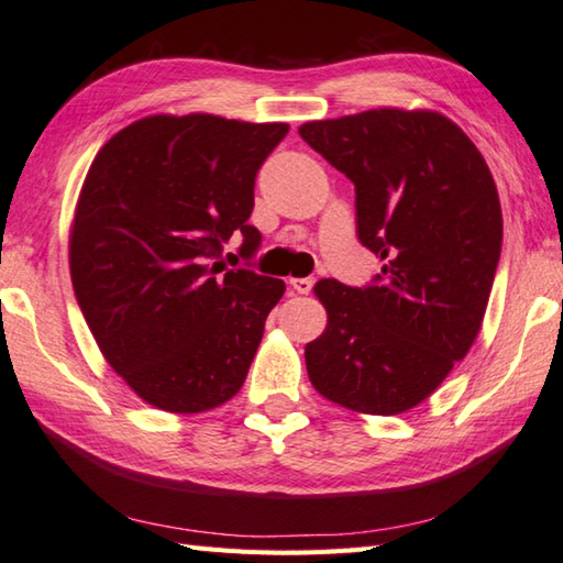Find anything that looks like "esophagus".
<instances>
[{
	"mask_svg": "<svg viewBox=\"0 0 563 563\" xmlns=\"http://www.w3.org/2000/svg\"><path fill=\"white\" fill-rule=\"evenodd\" d=\"M289 284H291V289L296 294H309L313 289L316 279L313 277H301V279H289Z\"/></svg>",
	"mask_w": 563,
	"mask_h": 563,
	"instance_id": "obj_1",
	"label": "esophagus"
}]
</instances>
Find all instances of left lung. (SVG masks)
<instances>
[{
	"instance_id": "1",
	"label": "left lung",
	"mask_w": 563,
	"mask_h": 563,
	"mask_svg": "<svg viewBox=\"0 0 563 563\" xmlns=\"http://www.w3.org/2000/svg\"><path fill=\"white\" fill-rule=\"evenodd\" d=\"M355 184L357 238L382 260L363 289L321 279L325 331L306 345L318 395L391 417L421 405L468 353L503 250L490 168L431 110L379 108L299 126Z\"/></svg>"
}]
</instances>
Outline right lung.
<instances>
[{
	"label": "right lung",
	"instance_id": "right-lung-1",
	"mask_svg": "<svg viewBox=\"0 0 563 563\" xmlns=\"http://www.w3.org/2000/svg\"><path fill=\"white\" fill-rule=\"evenodd\" d=\"M289 124L154 114L95 156L70 228V279L100 353L146 405L198 413L240 391L284 282L221 272L242 232L252 257L254 178Z\"/></svg>",
	"mask_w": 563,
	"mask_h": 563
}]
</instances>
